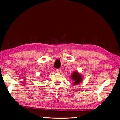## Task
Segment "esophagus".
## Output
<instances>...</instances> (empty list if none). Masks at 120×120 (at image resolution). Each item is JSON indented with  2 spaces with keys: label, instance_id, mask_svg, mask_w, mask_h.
<instances>
[{
  "label": "esophagus",
  "instance_id": "esophagus-1",
  "mask_svg": "<svg viewBox=\"0 0 120 120\" xmlns=\"http://www.w3.org/2000/svg\"><path fill=\"white\" fill-rule=\"evenodd\" d=\"M61 71H62L61 69H56V71L57 73H60Z\"/></svg>",
  "mask_w": 120,
  "mask_h": 120
}]
</instances>
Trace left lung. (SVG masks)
<instances>
[{"instance_id": "obj_1", "label": "left lung", "mask_w": 120, "mask_h": 120, "mask_svg": "<svg viewBox=\"0 0 120 120\" xmlns=\"http://www.w3.org/2000/svg\"><path fill=\"white\" fill-rule=\"evenodd\" d=\"M70 79L72 80L73 85H79L80 84L83 79V76L78 71H74L70 76Z\"/></svg>"}]
</instances>
